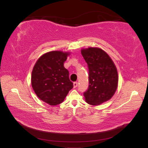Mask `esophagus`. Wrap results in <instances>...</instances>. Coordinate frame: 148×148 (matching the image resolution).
Here are the masks:
<instances>
[{
  "label": "esophagus",
  "instance_id": "34e87169",
  "mask_svg": "<svg viewBox=\"0 0 148 148\" xmlns=\"http://www.w3.org/2000/svg\"><path fill=\"white\" fill-rule=\"evenodd\" d=\"M73 85H74V88H76L77 86V82H74L73 83Z\"/></svg>",
  "mask_w": 148,
  "mask_h": 148
}]
</instances>
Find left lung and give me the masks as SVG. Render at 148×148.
I'll use <instances>...</instances> for the list:
<instances>
[{
  "label": "left lung",
  "mask_w": 148,
  "mask_h": 148,
  "mask_svg": "<svg viewBox=\"0 0 148 148\" xmlns=\"http://www.w3.org/2000/svg\"><path fill=\"white\" fill-rule=\"evenodd\" d=\"M81 54L89 71L88 88L84 92L85 100L90 105H100L111 99L117 89V69L112 59L102 49H82Z\"/></svg>",
  "instance_id": "obj_1"
}]
</instances>
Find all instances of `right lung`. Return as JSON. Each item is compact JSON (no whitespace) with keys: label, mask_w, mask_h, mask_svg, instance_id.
<instances>
[{"label":"right lung","mask_w":148,"mask_h":148,"mask_svg":"<svg viewBox=\"0 0 148 148\" xmlns=\"http://www.w3.org/2000/svg\"><path fill=\"white\" fill-rule=\"evenodd\" d=\"M68 52L53 51L42 55L33 68L31 83L37 96L51 106L64 101L73 88L69 72L64 66Z\"/></svg>","instance_id":"right-lung-1"}]
</instances>
